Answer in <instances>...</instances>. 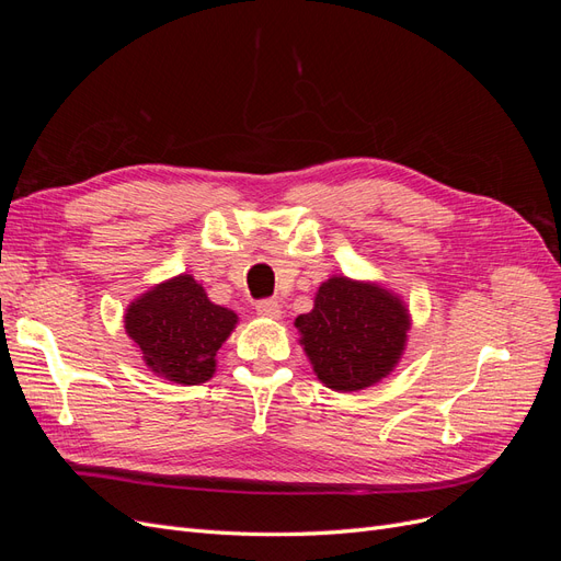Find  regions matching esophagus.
Segmentation results:
<instances>
[{
	"mask_svg": "<svg viewBox=\"0 0 561 561\" xmlns=\"http://www.w3.org/2000/svg\"><path fill=\"white\" fill-rule=\"evenodd\" d=\"M257 313L264 318H280V304L278 299H260L257 301Z\"/></svg>",
	"mask_w": 561,
	"mask_h": 561,
	"instance_id": "34e87169",
	"label": "esophagus"
}]
</instances>
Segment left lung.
I'll return each instance as SVG.
<instances>
[{
	"label": "left lung",
	"mask_w": 561,
	"mask_h": 561,
	"mask_svg": "<svg viewBox=\"0 0 561 561\" xmlns=\"http://www.w3.org/2000/svg\"><path fill=\"white\" fill-rule=\"evenodd\" d=\"M318 379L334 390L377 383L400 360L410 316L377 285L344 276L318 287L311 313L295 320Z\"/></svg>",
	"instance_id": "8db88e82"
}]
</instances>
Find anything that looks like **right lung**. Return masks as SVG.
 Returning a JSON list of instances; mask_svg holds the SVG:
<instances>
[{
  "label": "right lung",
  "instance_id": "1",
  "mask_svg": "<svg viewBox=\"0 0 561 561\" xmlns=\"http://www.w3.org/2000/svg\"><path fill=\"white\" fill-rule=\"evenodd\" d=\"M236 325V313L217 307L192 276L157 285L130 304L126 332L157 375L175 383L213 377L215 355Z\"/></svg>",
  "mask_w": 561,
  "mask_h": 561
}]
</instances>
